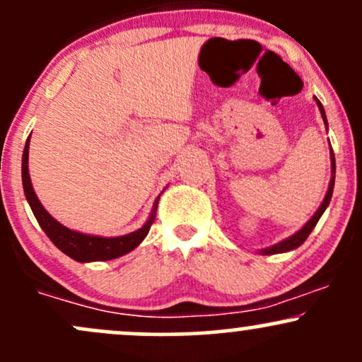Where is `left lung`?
I'll use <instances>...</instances> for the list:
<instances>
[{"mask_svg": "<svg viewBox=\"0 0 362 362\" xmlns=\"http://www.w3.org/2000/svg\"><path fill=\"white\" fill-rule=\"evenodd\" d=\"M315 102H317L319 111H321L322 119H325V123H326V114H325V109H322L321 102H319L317 98H315ZM332 166H333V170H332V171H333L332 182H329V187H328V192H326V196H325V201H322V204H321V206H319V210L315 211V215L312 216V218L309 220V222H307L305 226H303L302 229H300L298 232H296V234H293L291 238L284 239V241L277 243V245L271 246V248L262 250V255H276V253H284V251L295 250V248H298V246L302 245V243L305 241L307 238H309V234L312 232V229H314L315 223L319 222V218H321V215H322V213H325L326 206H328L329 201H332V196H333V187H334V154H333V149H332Z\"/></svg>", "mask_w": 362, "mask_h": 362, "instance_id": "obj_1", "label": "left lung"}]
</instances>
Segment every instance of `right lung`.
I'll return each instance as SVG.
<instances>
[{
  "mask_svg": "<svg viewBox=\"0 0 362 362\" xmlns=\"http://www.w3.org/2000/svg\"><path fill=\"white\" fill-rule=\"evenodd\" d=\"M28 158H29V139L28 144L24 147V154H22V185H24L25 197L29 201V206L33 210L34 216H36L37 223L41 226V229L45 230V234L50 238V241L57 246L60 251L67 255V257L74 258L76 262H102V260H112V258L121 257V255H127L128 251L135 250L140 243L144 241L149 229L154 222V211H152L151 218L147 220L146 226L142 229L132 232V234L121 235V238H98V235H88L81 234V232H76L64 227L62 223L57 222L55 218H52V215L43 208V204L40 203V199L34 194L33 184H30L29 178V170H28ZM156 206H158V201H156Z\"/></svg>",
  "mask_w": 362,
  "mask_h": 362,
  "instance_id": "right-lung-1",
  "label": "right lung"
}]
</instances>
